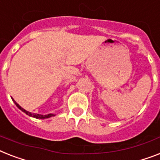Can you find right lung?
<instances>
[{
	"instance_id": "right-lung-1",
	"label": "right lung",
	"mask_w": 160,
	"mask_h": 160,
	"mask_svg": "<svg viewBox=\"0 0 160 160\" xmlns=\"http://www.w3.org/2000/svg\"><path fill=\"white\" fill-rule=\"evenodd\" d=\"M12 100L14 101V102H15V104L16 105L17 107L19 108V109L21 110L22 112H24V113H26V114H27V115H28V116L32 117V118H37V119H38V118H39V119H45V118H51V117H53V116H55V115H54V114H52V113H50V114H48V115H42V114L32 113V112H28V111H26V110H25V109H24V108H21V107H20V106H19V105L18 104V103H17V102H15V101L14 100V99H13V98H12Z\"/></svg>"
}]
</instances>
